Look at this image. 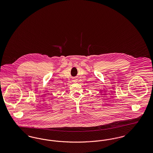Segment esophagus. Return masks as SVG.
<instances>
[{
  "mask_svg": "<svg viewBox=\"0 0 153 153\" xmlns=\"http://www.w3.org/2000/svg\"><path fill=\"white\" fill-rule=\"evenodd\" d=\"M72 81H73V82H76V79H73Z\"/></svg>",
  "mask_w": 153,
  "mask_h": 153,
  "instance_id": "34e87169",
  "label": "esophagus"
}]
</instances>
